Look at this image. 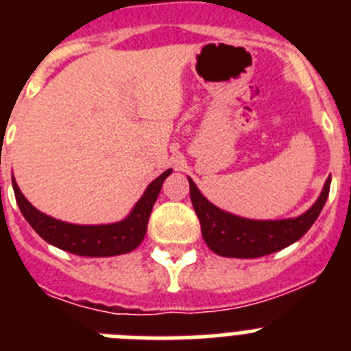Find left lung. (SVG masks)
<instances>
[{
  "instance_id": "1",
  "label": "left lung",
  "mask_w": 351,
  "mask_h": 351,
  "mask_svg": "<svg viewBox=\"0 0 351 351\" xmlns=\"http://www.w3.org/2000/svg\"><path fill=\"white\" fill-rule=\"evenodd\" d=\"M188 182L204 241L216 255L226 258H258L297 243L320 216L330 190L328 178L316 202L297 218L250 219L219 209L200 193L190 178Z\"/></svg>"
}]
</instances>
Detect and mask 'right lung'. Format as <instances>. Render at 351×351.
<instances>
[{"label":"right lung","instance_id":"obj_1","mask_svg":"<svg viewBox=\"0 0 351 351\" xmlns=\"http://www.w3.org/2000/svg\"><path fill=\"white\" fill-rule=\"evenodd\" d=\"M170 173L172 169L165 170L145 188L144 195L125 219L108 225H75L52 218L27 202L15 179H12V186L19 209L43 241L79 256H116L130 253L144 241L151 210L160 195L161 184Z\"/></svg>","mask_w":351,"mask_h":351}]
</instances>
